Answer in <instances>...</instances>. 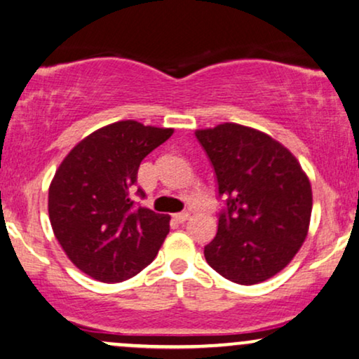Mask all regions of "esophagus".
Segmentation results:
<instances>
[{"label":"esophagus","instance_id":"obj_1","mask_svg":"<svg viewBox=\"0 0 359 359\" xmlns=\"http://www.w3.org/2000/svg\"><path fill=\"white\" fill-rule=\"evenodd\" d=\"M174 219L179 222V224H184V222H187L190 219V213L189 212H179V213H175Z\"/></svg>","mask_w":359,"mask_h":359}]
</instances>
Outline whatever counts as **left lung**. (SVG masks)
Segmentation results:
<instances>
[{"label":"left lung","mask_w":359,"mask_h":359,"mask_svg":"<svg viewBox=\"0 0 359 359\" xmlns=\"http://www.w3.org/2000/svg\"><path fill=\"white\" fill-rule=\"evenodd\" d=\"M226 208L203 255L224 278L255 285L293 260L308 235L311 184L297 157L262 130L235 122L195 130Z\"/></svg>","instance_id":"left-lung-1"}]
</instances>
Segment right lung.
I'll return each instance as SVG.
<instances>
[{"label":"right lung","instance_id":"obj_1","mask_svg":"<svg viewBox=\"0 0 359 359\" xmlns=\"http://www.w3.org/2000/svg\"><path fill=\"white\" fill-rule=\"evenodd\" d=\"M174 129L119 121L71 149L54 174L48 212L54 237L81 271L117 283L146 269L169 233L170 215L134 208L142 158Z\"/></svg>","mask_w":359,"mask_h":359}]
</instances>
